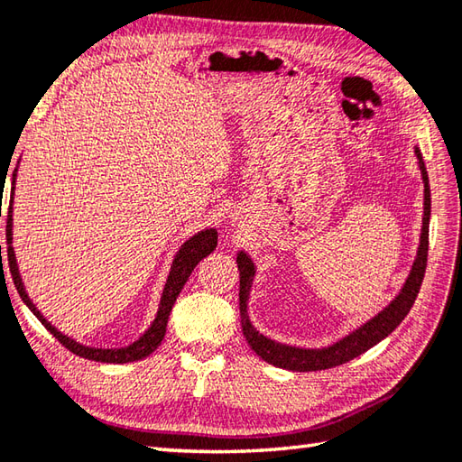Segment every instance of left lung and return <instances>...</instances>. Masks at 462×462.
Segmentation results:
<instances>
[{"mask_svg": "<svg viewBox=\"0 0 462 462\" xmlns=\"http://www.w3.org/2000/svg\"><path fill=\"white\" fill-rule=\"evenodd\" d=\"M417 153V164L420 170V178L424 184V202H422V226H420V238L417 256L411 266V273L406 276L402 288L384 309L368 319L358 328L348 332L346 337L338 338L328 346L320 348H304L294 345H284V342H276L273 338L264 337V334L254 328L248 316V300L252 291V280H254L256 268L254 262L240 250L236 254V264L240 270V319H242V332L246 337V342L256 355L268 365H274L278 368L294 370V373H310V370H327L332 366L345 365L348 360L356 358L373 348L378 342L384 340L399 324L404 320V316L412 309L417 294L420 291L424 268H427V254H429V222H430V188H429V174L424 168L422 153L414 146Z\"/></svg>", "mask_w": 462, "mask_h": 462, "instance_id": "8db88e82", "label": "left lung"}]
</instances>
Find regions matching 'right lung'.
Instances as JSON below:
<instances>
[{"instance_id":"right-lung-1","label":"right lung","mask_w":462,"mask_h":462,"mask_svg":"<svg viewBox=\"0 0 462 462\" xmlns=\"http://www.w3.org/2000/svg\"><path fill=\"white\" fill-rule=\"evenodd\" d=\"M20 164V162H17ZM15 174H17V166L14 170V180H12V194H9V208H7V226H5V238H7V262H9V273H12L14 284L20 292L23 304L30 309L35 319H38L45 328H48L53 337H56L63 346H66L69 352L74 355L88 358V360H96V363H110V365H125V363H135V360H142L150 356L153 350H156L162 340H164L166 334V327H168V319L171 312V306H174L178 294L182 292V288L186 284L188 276L192 274V270L198 266V262L202 258H206L210 252L216 250L218 246V232L216 228H206L200 230L194 236H189L180 250L176 252L174 260H171L170 266V274L166 278L164 291H162L160 296V304H158V312L156 319L152 320V324L148 327V330L142 334L138 340H134L132 345L122 346V348H96V346H86L81 342L74 340L68 334H63L61 330H58L53 324L45 319V316L38 310V306L33 304V300L25 292L23 280L20 274V268H17V260H15V252H14V189H15ZM2 216V212H0ZM0 258H2V246H0Z\"/></svg>"}]
</instances>
